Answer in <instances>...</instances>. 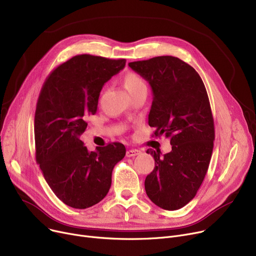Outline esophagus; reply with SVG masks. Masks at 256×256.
<instances>
[{
    "label": "esophagus",
    "mask_w": 256,
    "mask_h": 256,
    "mask_svg": "<svg viewBox=\"0 0 256 256\" xmlns=\"http://www.w3.org/2000/svg\"><path fill=\"white\" fill-rule=\"evenodd\" d=\"M140 154H141V152L139 150H130L126 152V156L132 158V156H136Z\"/></svg>",
    "instance_id": "1"
}]
</instances>
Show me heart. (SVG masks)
<instances>
[{"label": "heart", "mask_w": 256, "mask_h": 256, "mask_svg": "<svg viewBox=\"0 0 256 256\" xmlns=\"http://www.w3.org/2000/svg\"><path fill=\"white\" fill-rule=\"evenodd\" d=\"M124 85L130 96H132L134 93L137 92L141 88L146 87L143 78L137 74H134V72H128L124 76Z\"/></svg>", "instance_id": "1"}]
</instances>
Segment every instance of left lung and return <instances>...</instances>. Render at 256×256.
Wrapping results in <instances>:
<instances>
[{"label": "left lung", "instance_id": "1", "mask_svg": "<svg viewBox=\"0 0 256 256\" xmlns=\"http://www.w3.org/2000/svg\"><path fill=\"white\" fill-rule=\"evenodd\" d=\"M150 83L152 104L148 124L154 135L170 139L172 150H147L154 168L145 178V191L152 202L176 210L195 197L202 184L214 148V128L206 89L192 66L172 56L128 63Z\"/></svg>", "mask_w": 256, "mask_h": 256}]
</instances>
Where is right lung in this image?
Segmentation results:
<instances>
[{
  "label": "right lung",
  "mask_w": 256,
  "mask_h": 256,
  "mask_svg": "<svg viewBox=\"0 0 256 256\" xmlns=\"http://www.w3.org/2000/svg\"><path fill=\"white\" fill-rule=\"evenodd\" d=\"M124 66L126 59L74 56L52 72L40 91L34 120L36 160L52 191L70 208L83 210L102 200L113 168L126 156L121 143L89 152L80 140L86 117L98 111L102 86Z\"/></svg>",
  "instance_id": "right-lung-1"
}]
</instances>
